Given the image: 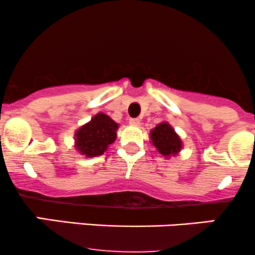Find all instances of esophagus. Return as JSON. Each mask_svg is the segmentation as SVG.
<instances>
[{"mask_svg":"<svg viewBox=\"0 0 255 255\" xmlns=\"http://www.w3.org/2000/svg\"><path fill=\"white\" fill-rule=\"evenodd\" d=\"M129 125L135 126V127H137V126L140 125V120L139 119H130L129 120Z\"/></svg>","mask_w":255,"mask_h":255,"instance_id":"esophagus-1","label":"esophagus"}]
</instances>
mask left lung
Wrapping results in <instances>:
<instances>
[{"label":"left lung","instance_id":"left-lung-1","mask_svg":"<svg viewBox=\"0 0 255 255\" xmlns=\"http://www.w3.org/2000/svg\"><path fill=\"white\" fill-rule=\"evenodd\" d=\"M152 144L160 154L164 157H170L177 154L182 148V141L176 131L168 122H162L157 125L156 128L151 130Z\"/></svg>","mask_w":255,"mask_h":255}]
</instances>
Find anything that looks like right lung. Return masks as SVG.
<instances>
[{"label": "right lung", "instance_id": "obj_1", "mask_svg": "<svg viewBox=\"0 0 255 255\" xmlns=\"http://www.w3.org/2000/svg\"><path fill=\"white\" fill-rule=\"evenodd\" d=\"M118 128L114 120L99 113L75 131V148L87 158L102 156L116 140Z\"/></svg>", "mask_w": 255, "mask_h": 255}]
</instances>
